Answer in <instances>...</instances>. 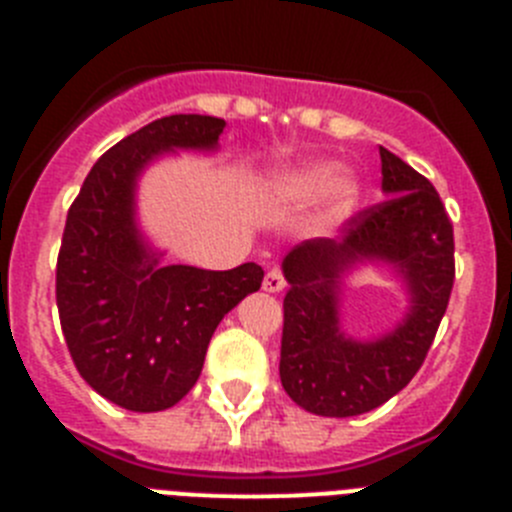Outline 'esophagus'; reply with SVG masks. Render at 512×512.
Wrapping results in <instances>:
<instances>
[{
	"instance_id": "34e87169",
	"label": "esophagus",
	"mask_w": 512,
	"mask_h": 512,
	"mask_svg": "<svg viewBox=\"0 0 512 512\" xmlns=\"http://www.w3.org/2000/svg\"><path fill=\"white\" fill-rule=\"evenodd\" d=\"M284 274L279 266H271L269 271H266V277H264V289L266 292H282L284 289Z\"/></svg>"
}]
</instances>
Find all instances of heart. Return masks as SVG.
Listing matches in <instances>:
<instances>
[{"label":"heart","mask_w":512,"mask_h":512,"mask_svg":"<svg viewBox=\"0 0 512 512\" xmlns=\"http://www.w3.org/2000/svg\"><path fill=\"white\" fill-rule=\"evenodd\" d=\"M323 192V207H320V223L336 225L341 223L348 212L356 205V184L346 176L330 179V171L325 166H310V169L287 171L274 184V194L282 205L300 210L310 205L318 194Z\"/></svg>","instance_id":"1"}]
</instances>
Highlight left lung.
<instances>
[{"instance_id": "8db88e82", "label": "left lung", "mask_w": 512, "mask_h": 512, "mask_svg": "<svg viewBox=\"0 0 512 512\" xmlns=\"http://www.w3.org/2000/svg\"><path fill=\"white\" fill-rule=\"evenodd\" d=\"M387 200L343 223L341 241L312 238L284 259L279 377L307 413L348 418L379 408L418 374L454 287V225L433 184L379 146ZM361 258H384L409 279L411 312L390 337L351 342L337 325L340 274Z\"/></svg>"}]
</instances>
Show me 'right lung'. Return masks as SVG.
<instances>
[{
  "instance_id": "right-lung-1",
  "label": "right lung",
  "mask_w": 512,
  "mask_h": 512,
  "mask_svg": "<svg viewBox=\"0 0 512 512\" xmlns=\"http://www.w3.org/2000/svg\"><path fill=\"white\" fill-rule=\"evenodd\" d=\"M225 120L169 115L99 156L71 202L56 264L63 338L84 382L133 413H158L200 379L217 323L264 279L259 264L230 271L158 266L133 220L135 179L174 148L217 146Z\"/></svg>"
}]
</instances>
